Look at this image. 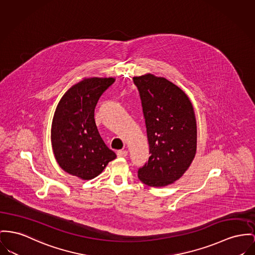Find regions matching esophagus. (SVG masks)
Returning a JSON list of instances; mask_svg holds the SVG:
<instances>
[{
    "label": "esophagus",
    "mask_w": 255,
    "mask_h": 255,
    "mask_svg": "<svg viewBox=\"0 0 255 255\" xmlns=\"http://www.w3.org/2000/svg\"><path fill=\"white\" fill-rule=\"evenodd\" d=\"M117 155L119 156V157H126L127 155H128V151H126V150H120L117 152Z\"/></svg>",
    "instance_id": "esophagus-1"
}]
</instances>
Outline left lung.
Masks as SVG:
<instances>
[{
    "mask_svg": "<svg viewBox=\"0 0 255 255\" xmlns=\"http://www.w3.org/2000/svg\"><path fill=\"white\" fill-rule=\"evenodd\" d=\"M143 108L150 146L148 162L138 169L150 187L179 180L191 164L197 143L196 120L187 95L163 77L151 73L133 77Z\"/></svg>",
    "mask_w": 255,
    "mask_h": 255,
    "instance_id": "8db88e82",
    "label": "left lung"
}]
</instances>
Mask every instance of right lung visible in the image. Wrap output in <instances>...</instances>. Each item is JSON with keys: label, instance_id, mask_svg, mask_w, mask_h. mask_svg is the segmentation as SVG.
I'll return each mask as SVG.
<instances>
[{"label": "right lung", "instance_id": "right-lung-1", "mask_svg": "<svg viewBox=\"0 0 255 255\" xmlns=\"http://www.w3.org/2000/svg\"><path fill=\"white\" fill-rule=\"evenodd\" d=\"M115 79L85 78L69 88L58 103L51 128L53 153L60 167L82 180L99 176L116 158L103 142L95 122V108Z\"/></svg>", "mask_w": 255, "mask_h": 255}]
</instances>
